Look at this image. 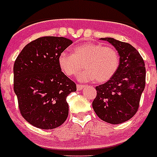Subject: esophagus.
<instances>
[{"instance_id": "obj_1", "label": "esophagus", "mask_w": 157, "mask_h": 157, "mask_svg": "<svg viewBox=\"0 0 157 157\" xmlns=\"http://www.w3.org/2000/svg\"><path fill=\"white\" fill-rule=\"evenodd\" d=\"M84 88V85H76V90H78V91H80V90H81Z\"/></svg>"}]
</instances>
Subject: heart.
Here are the masks:
<instances>
[{
	"mask_svg": "<svg viewBox=\"0 0 157 157\" xmlns=\"http://www.w3.org/2000/svg\"><path fill=\"white\" fill-rule=\"evenodd\" d=\"M59 67L67 76L78 75L81 81L96 79L98 83L109 81L115 75L119 66V56L111 47H104L95 43H85L72 48V54L61 52L58 57Z\"/></svg>",
	"mask_w": 157,
	"mask_h": 157,
	"instance_id": "obj_1",
	"label": "heart"
}]
</instances>
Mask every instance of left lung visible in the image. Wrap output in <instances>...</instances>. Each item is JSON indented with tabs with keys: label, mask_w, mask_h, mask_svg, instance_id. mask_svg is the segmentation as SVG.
<instances>
[{
	"label": "left lung",
	"mask_w": 157,
	"mask_h": 157,
	"mask_svg": "<svg viewBox=\"0 0 157 157\" xmlns=\"http://www.w3.org/2000/svg\"><path fill=\"white\" fill-rule=\"evenodd\" d=\"M118 51L119 66L115 75L96 87L93 108L99 118L110 124L129 120L137 112L145 87L144 61L133 46L113 38H101Z\"/></svg>",
	"instance_id": "left-lung-1"
}]
</instances>
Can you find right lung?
Listing matches in <instances>:
<instances>
[{"label": "right lung", "mask_w": 157, "mask_h": 157, "mask_svg": "<svg viewBox=\"0 0 157 157\" xmlns=\"http://www.w3.org/2000/svg\"><path fill=\"white\" fill-rule=\"evenodd\" d=\"M72 43L63 37L45 36L21 50L13 65V90L21 116L40 129H54L68 115L67 97L76 85L59 67L58 57Z\"/></svg>", "instance_id": "right-lung-1"}]
</instances>
